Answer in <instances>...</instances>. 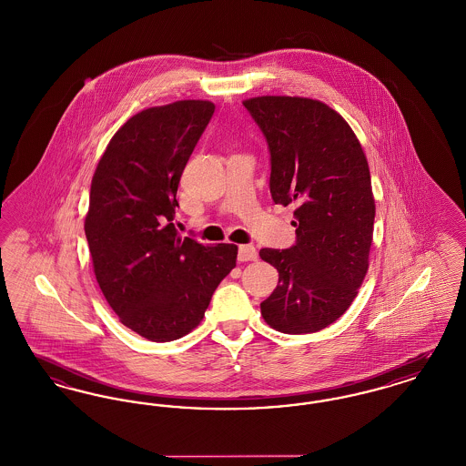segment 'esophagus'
<instances>
[{
	"label": "esophagus",
	"instance_id": "1",
	"mask_svg": "<svg viewBox=\"0 0 466 466\" xmlns=\"http://www.w3.org/2000/svg\"><path fill=\"white\" fill-rule=\"evenodd\" d=\"M257 257H258V253L251 244L239 246V249H238V260L239 262H251V260H257Z\"/></svg>",
	"mask_w": 466,
	"mask_h": 466
}]
</instances>
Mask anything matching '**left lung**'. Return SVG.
Segmentation results:
<instances>
[{"label": "left lung", "mask_w": 466, "mask_h": 466, "mask_svg": "<svg viewBox=\"0 0 466 466\" xmlns=\"http://www.w3.org/2000/svg\"><path fill=\"white\" fill-rule=\"evenodd\" d=\"M243 105L266 137L272 200L297 206L295 244L260 249L279 272L262 316L278 332H319L351 306L369 268L376 204L367 158L348 122L319 101L262 96Z\"/></svg>", "instance_id": "obj_1"}]
</instances>
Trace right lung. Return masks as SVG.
I'll return each instance as SVG.
<instances>
[{
  "label": "right lung",
  "mask_w": 466,
  "mask_h": 466,
  "mask_svg": "<svg viewBox=\"0 0 466 466\" xmlns=\"http://www.w3.org/2000/svg\"><path fill=\"white\" fill-rule=\"evenodd\" d=\"M215 113L209 101L139 111L111 137L90 185L86 236L96 279L120 321L152 342L194 330L238 246L175 227L177 183Z\"/></svg>",
  "instance_id": "obj_1"
}]
</instances>
